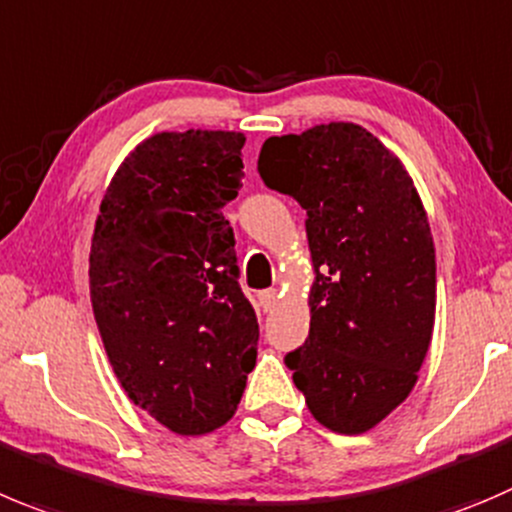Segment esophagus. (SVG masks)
Segmentation results:
<instances>
[{"label": "esophagus", "instance_id": "34e87169", "mask_svg": "<svg viewBox=\"0 0 512 512\" xmlns=\"http://www.w3.org/2000/svg\"><path fill=\"white\" fill-rule=\"evenodd\" d=\"M259 304H261V309H264V311H274L276 304H279V294H276V289L261 291Z\"/></svg>", "mask_w": 512, "mask_h": 512}]
</instances>
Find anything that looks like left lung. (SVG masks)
<instances>
[{
	"mask_svg": "<svg viewBox=\"0 0 512 512\" xmlns=\"http://www.w3.org/2000/svg\"><path fill=\"white\" fill-rule=\"evenodd\" d=\"M259 173L306 211L311 324L286 364L319 425L362 435L410 397L432 342L435 243L420 193L357 123L274 135Z\"/></svg>",
	"mask_w": 512,
	"mask_h": 512,
	"instance_id": "left-lung-1",
	"label": "left lung"
}]
</instances>
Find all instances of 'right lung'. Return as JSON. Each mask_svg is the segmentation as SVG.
Here are the masks:
<instances>
[{
	"label": "right lung",
	"mask_w": 512,
	"mask_h": 512,
	"mask_svg": "<svg viewBox=\"0 0 512 512\" xmlns=\"http://www.w3.org/2000/svg\"><path fill=\"white\" fill-rule=\"evenodd\" d=\"M246 135L155 133L115 170L95 221L90 301L120 387L183 437L226 425L256 364L233 228Z\"/></svg>",
	"instance_id": "add662e5"
}]
</instances>
